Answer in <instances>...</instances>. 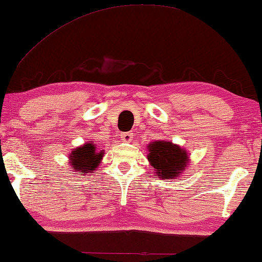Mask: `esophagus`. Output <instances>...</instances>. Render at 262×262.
<instances>
[{"label": "esophagus", "instance_id": "obj_1", "mask_svg": "<svg viewBox=\"0 0 262 262\" xmlns=\"http://www.w3.org/2000/svg\"><path fill=\"white\" fill-rule=\"evenodd\" d=\"M121 139H123L124 142H132V139H134V135L131 134V132H124L123 135H121Z\"/></svg>", "mask_w": 262, "mask_h": 262}]
</instances>
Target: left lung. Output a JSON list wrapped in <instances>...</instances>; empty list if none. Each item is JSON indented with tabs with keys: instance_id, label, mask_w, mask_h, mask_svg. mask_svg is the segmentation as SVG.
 Masks as SVG:
<instances>
[{
	"instance_id": "1",
	"label": "left lung",
	"mask_w": 262,
	"mask_h": 262,
	"mask_svg": "<svg viewBox=\"0 0 262 262\" xmlns=\"http://www.w3.org/2000/svg\"><path fill=\"white\" fill-rule=\"evenodd\" d=\"M148 161L152 173L160 179H177L185 173L189 164V154L170 141H154L148 145Z\"/></svg>"
}]
</instances>
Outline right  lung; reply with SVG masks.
Returning <instances> with one entry per match:
<instances>
[{"instance_id":"obj_1","label":"right lung","mask_w":262,"mask_h":262,"mask_svg":"<svg viewBox=\"0 0 262 262\" xmlns=\"http://www.w3.org/2000/svg\"><path fill=\"white\" fill-rule=\"evenodd\" d=\"M105 150H98L94 141H89L83 145L71 150L69 155V163L75 174L82 173L83 175L92 174L101 163Z\"/></svg>"}]
</instances>
